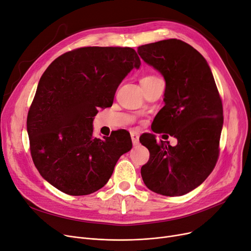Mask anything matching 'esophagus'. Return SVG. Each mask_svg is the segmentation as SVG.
<instances>
[{
  "mask_svg": "<svg viewBox=\"0 0 251 251\" xmlns=\"http://www.w3.org/2000/svg\"><path fill=\"white\" fill-rule=\"evenodd\" d=\"M139 134L137 132H132L130 133V138H132L133 141V144L134 145H138L139 144Z\"/></svg>",
  "mask_w": 251,
  "mask_h": 251,
  "instance_id": "esophagus-1",
  "label": "esophagus"
}]
</instances>
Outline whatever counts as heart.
I'll list each match as a JSON object with an SVG mask.
<instances>
[{
	"instance_id": "b5f03b06",
	"label": "heart",
	"mask_w": 251,
	"mask_h": 251,
	"mask_svg": "<svg viewBox=\"0 0 251 251\" xmlns=\"http://www.w3.org/2000/svg\"><path fill=\"white\" fill-rule=\"evenodd\" d=\"M154 77H156V76H151V75H150V76H145L144 78H154ZM142 79H143V78H142Z\"/></svg>"
}]
</instances>
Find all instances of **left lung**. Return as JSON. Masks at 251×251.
<instances>
[{
	"mask_svg": "<svg viewBox=\"0 0 251 251\" xmlns=\"http://www.w3.org/2000/svg\"><path fill=\"white\" fill-rule=\"evenodd\" d=\"M138 54L165 80L164 106L153 132L177 140L173 147L153 134L140 138L150 152L141 169L143 182L157 194L182 196L203 183L218 161L224 124L220 94L204 57L181 40L143 45Z\"/></svg>",
	"mask_w": 251,
	"mask_h": 251,
	"instance_id": "1",
	"label": "left lung"
}]
</instances>
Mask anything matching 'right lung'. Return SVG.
I'll list each match as a JSON object with an SVG mask.
<instances>
[{"label": "right lung", "instance_id": "add662e5", "mask_svg": "<svg viewBox=\"0 0 251 251\" xmlns=\"http://www.w3.org/2000/svg\"><path fill=\"white\" fill-rule=\"evenodd\" d=\"M140 65L132 48L85 47L46 69L28 111L27 133L33 163L47 182L74 196L108 182L132 140L126 129L95 138L94 116L112 105L119 83Z\"/></svg>", "mask_w": 251, "mask_h": 251}]
</instances>
